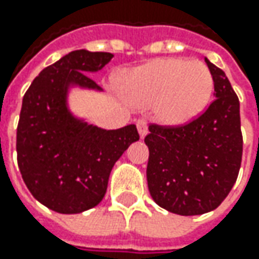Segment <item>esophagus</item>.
<instances>
[{
	"label": "esophagus",
	"instance_id": "obj_1",
	"mask_svg": "<svg viewBox=\"0 0 259 259\" xmlns=\"http://www.w3.org/2000/svg\"><path fill=\"white\" fill-rule=\"evenodd\" d=\"M137 128H138V133H140V137L144 138L147 133H148V125H147V119L144 118H140L137 121Z\"/></svg>",
	"mask_w": 259,
	"mask_h": 259
}]
</instances>
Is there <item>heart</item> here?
<instances>
[{
	"label": "heart",
	"instance_id": "1",
	"mask_svg": "<svg viewBox=\"0 0 259 259\" xmlns=\"http://www.w3.org/2000/svg\"><path fill=\"white\" fill-rule=\"evenodd\" d=\"M125 91L133 104L154 105L160 121L179 125L196 118L209 104L213 76L197 60L158 59L126 76Z\"/></svg>",
	"mask_w": 259,
	"mask_h": 259
}]
</instances>
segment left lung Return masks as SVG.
<instances>
[{
    "mask_svg": "<svg viewBox=\"0 0 259 259\" xmlns=\"http://www.w3.org/2000/svg\"><path fill=\"white\" fill-rule=\"evenodd\" d=\"M214 99L179 125L150 124L147 183L158 206L193 216L216 209L232 190L242 160L239 99L225 72L207 59Z\"/></svg>",
    "mask_w": 259,
    "mask_h": 259,
    "instance_id": "8db88e82",
    "label": "left lung"
}]
</instances>
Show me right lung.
Masks as SVG:
<instances>
[{
    "instance_id": "add662e5",
    "label": "right lung",
    "mask_w": 259,
    "mask_h": 259,
    "mask_svg": "<svg viewBox=\"0 0 259 259\" xmlns=\"http://www.w3.org/2000/svg\"><path fill=\"white\" fill-rule=\"evenodd\" d=\"M111 59L106 52L73 50L47 66L23 98L18 168L30 193L59 213H80L99 203L116 160L140 140L134 124L106 131L76 121L66 108L67 86L99 89L88 73Z\"/></svg>"
}]
</instances>
